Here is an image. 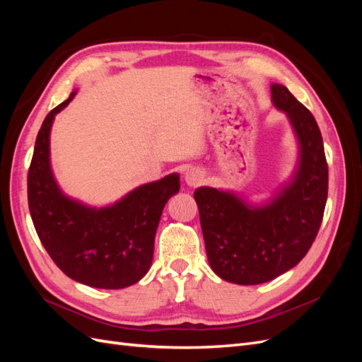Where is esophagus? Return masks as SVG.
<instances>
[{
  "label": "esophagus",
  "mask_w": 362,
  "mask_h": 362,
  "mask_svg": "<svg viewBox=\"0 0 362 362\" xmlns=\"http://www.w3.org/2000/svg\"><path fill=\"white\" fill-rule=\"evenodd\" d=\"M184 178H185V182L192 185V187H198V185H201L204 181V173L199 169H189L185 172Z\"/></svg>",
  "instance_id": "1"
}]
</instances>
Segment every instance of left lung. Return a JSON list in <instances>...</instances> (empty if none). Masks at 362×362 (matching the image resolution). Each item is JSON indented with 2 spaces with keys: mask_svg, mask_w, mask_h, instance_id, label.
Listing matches in <instances>:
<instances>
[{
  "mask_svg": "<svg viewBox=\"0 0 362 362\" xmlns=\"http://www.w3.org/2000/svg\"><path fill=\"white\" fill-rule=\"evenodd\" d=\"M272 100L286 112L300 145L293 181L264 206H249L231 193L194 190L208 262L217 276L255 286L293 269L319 233L327 199V163L314 116L282 84Z\"/></svg>",
  "mask_w": 362,
  "mask_h": 362,
  "instance_id": "left-lung-1",
  "label": "left lung"
}]
</instances>
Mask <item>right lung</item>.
<instances>
[{
	"instance_id": "add662e5",
	"label": "right lung",
	"mask_w": 362,
	"mask_h": 362,
	"mask_svg": "<svg viewBox=\"0 0 362 362\" xmlns=\"http://www.w3.org/2000/svg\"><path fill=\"white\" fill-rule=\"evenodd\" d=\"M47 115L28 169V208L48 255L71 279L96 288H125L146 275L163 208L180 190V177L140 185L112 206L90 208L64 196L49 166L54 116L75 96Z\"/></svg>"
}]
</instances>
